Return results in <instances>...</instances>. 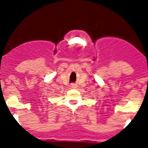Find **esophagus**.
Wrapping results in <instances>:
<instances>
[{
	"label": "esophagus",
	"instance_id": "1",
	"mask_svg": "<svg viewBox=\"0 0 148 148\" xmlns=\"http://www.w3.org/2000/svg\"><path fill=\"white\" fill-rule=\"evenodd\" d=\"M71 88H76V85L75 84H71Z\"/></svg>",
	"mask_w": 148,
	"mask_h": 148
}]
</instances>
